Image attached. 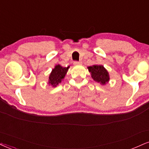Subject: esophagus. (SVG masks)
<instances>
[{
  "instance_id": "obj_1",
  "label": "esophagus",
  "mask_w": 149,
  "mask_h": 149,
  "mask_svg": "<svg viewBox=\"0 0 149 149\" xmlns=\"http://www.w3.org/2000/svg\"><path fill=\"white\" fill-rule=\"evenodd\" d=\"M82 64L81 61H74V62H73V64H74V65H78V64Z\"/></svg>"
}]
</instances>
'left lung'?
<instances>
[{
  "mask_svg": "<svg viewBox=\"0 0 149 149\" xmlns=\"http://www.w3.org/2000/svg\"><path fill=\"white\" fill-rule=\"evenodd\" d=\"M89 72L92 73V77L95 81L105 85L109 81V74L107 70L102 65H93L88 67Z\"/></svg>",
  "mask_w": 149,
  "mask_h": 149,
  "instance_id": "obj_1",
  "label": "left lung"
}]
</instances>
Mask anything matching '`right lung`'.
I'll use <instances>...</instances> for the list:
<instances>
[{"label":"right lung","mask_w":149,"mask_h":149,"mask_svg":"<svg viewBox=\"0 0 149 149\" xmlns=\"http://www.w3.org/2000/svg\"><path fill=\"white\" fill-rule=\"evenodd\" d=\"M69 67H62L60 64L55 66V69H53L51 73L50 74L49 80H48L50 85L55 87L59 83H60L62 82V80L65 76Z\"/></svg>","instance_id":"right-lung-1"}]
</instances>
